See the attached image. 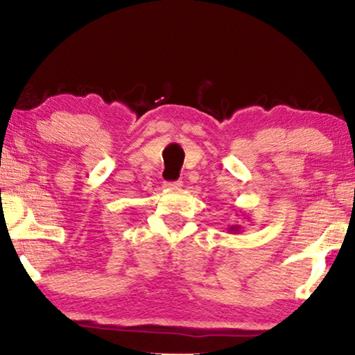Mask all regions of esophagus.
I'll return each mask as SVG.
<instances>
[{
  "instance_id": "1",
  "label": "esophagus",
  "mask_w": 355,
  "mask_h": 355,
  "mask_svg": "<svg viewBox=\"0 0 355 355\" xmlns=\"http://www.w3.org/2000/svg\"><path fill=\"white\" fill-rule=\"evenodd\" d=\"M164 189L168 191H178V189L182 187V181H173V182H164Z\"/></svg>"
}]
</instances>
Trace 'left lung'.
I'll list each match as a JSON object with an SVG mask.
<instances>
[{
	"instance_id": "8db88e82",
	"label": "left lung",
	"mask_w": 355,
	"mask_h": 355,
	"mask_svg": "<svg viewBox=\"0 0 355 355\" xmlns=\"http://www.w3.org/2000/svg\"><path fill=\"white\" fill-rule=\"evenodd\" d=\"M241 231H242V226H239V225H232L227 227V232H230V234H239Z\"/></svg>"
}]
</instances>
